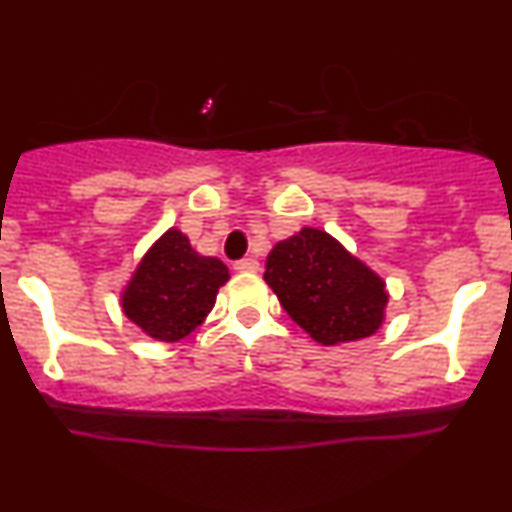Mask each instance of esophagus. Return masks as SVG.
I'll return each mask as SVG.
<instances>
[{
  "label": "esophagus",
  "mask_w": 512,
  "mask_h": 512,
  "mask_svg": "<svg viewBox=\"0 0 512 512\" xmlns=\"http://www.w3.org/2000/svg\"><path fill=\"white\" fill-rule=\"evenodd\" d=\"M236 272H260V262L255 257H243L236 262Z\"/></svg>",
  "instance_id": "1"
}]
</instances>
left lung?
<instances>
[{"label": "left lung", "instance_id": "obj_1", "mask_svg": "<svg viewBox=\"0 0 512 512\" xmlns=\"http://www.w3.org/2000/svg\"><path fill=\"white\" fill-rule=\"evenodd\" d=\"M264 281L317 344L339 346L383 327L385 279L320 228L303 226L269 250Z\"/></svg>", "mask_w": 512, "mask_h": 512}]
</instances>
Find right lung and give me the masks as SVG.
I'll return each instance as SVG.
<instances>
[{"label": "right lung", "mask_w": 512, "mask_h": 512, "mask_svg": "<svg viewBox=\"0 0 512 512\" xmlns=\"http://www.w3.org/2000/svg\"><path fill=\"white\" fill-rule=\"evenodd\" d=\"M231 279L219 257L199 255L180 228L154 240L120 291L127 320L156 342L173 344L195 332L216 293Z\"/></svg>", "instance_id": "right-lung-1"}]
</instances>
